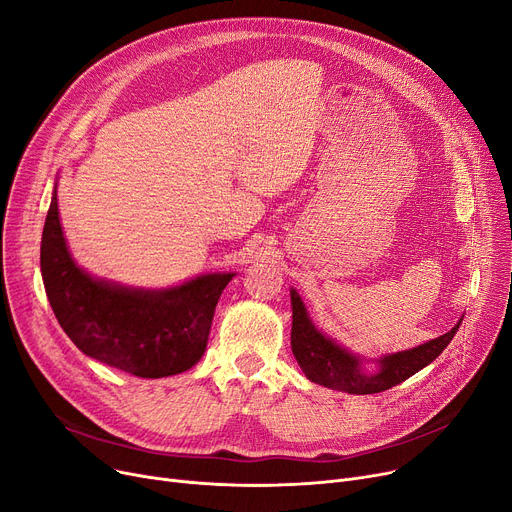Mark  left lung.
I'll return each instance as SVG.
<instances>
[{"label":"left lung","instance_id":"8db88e82","mask_svg":"<svg viewBox=\"0 0 512 512\" xmlns=\"http://www.w3.org/2000/svg\"><path fill=\"white\" fill-rule=\"evenodd\" d=\"M290 303H292V332L290 344L292 355L299 361L307 380L326 386L338 392L348 394H375L384 392L400 382L409 380L411 375L436 361L444 348L454 338L459 330L461 321L454 324V328L434 340H427L419 346L409 348V351H398L375 359L378 365L375 371H365L359 355H353L348 348L338 344L334 338L326 336L309 317V311L301 299V294L290 288Z\"/></svg>","mask_w":512,"mask_h":512}]
</instances>
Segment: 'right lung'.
Here are the masks:
<instances>
[{"label": "right lung", "mask_w": 512, "mask_h": 512, "mask_svg": "<svg viewBox=\"0 0 512 512\" xmlns=\"http://www.w3.org/2000/svg\"><path fill=\"white\" fill-rule=\"evenodd\" d=\"M41 276L49 305L78 351L137 378L157 380L201 361L215 305L236 274H201L168 288L95 278L70 255L56 184L41 238Z\"/></svg>", "instance_id": "right-lung-1"}]
</instances>
